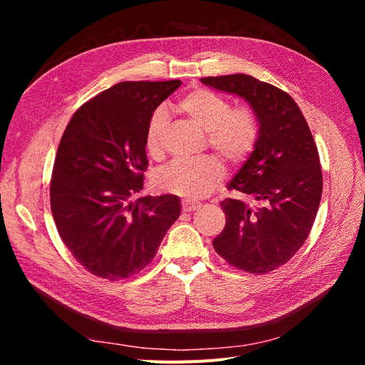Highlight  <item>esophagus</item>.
<instances>
[{
  "instance_id": "1",
  "label": "esophagus",
  "mask_w": 365,
  "mask_h": 365,
  "mask_svg": "<svg viewBox=\"0 0 365 365\" xmlns=\"http://www.w3.org/2000/svg\"><path fill=\"white\" fill-rule=\"evenodd\" d=\"M181 205H182V212H195V210L197 208V207H200V205H197L196 202H192V201H182L181 202Z\"/></svg>"
}]
</instances>
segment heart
Returning <instances> with one entry per match:
<instances>
[{"instance_id":"1","label":"heart","mask_w":365,"mask_h":365,"mask_svg":"<svg viewBox=\"0 0 365 365\" xmlns=\"http://www.w3.org/2000/svg\"><path fill=\"white\" fill-rule=\"evenodd\" d=\"M180 111L193 125L207 132L208 145L231 163L244 161L256 146L259 126L248 108L231 109L230 102L205 88H196L178 102ZM169 115L164 108L152 113L146 128V149L157 157L163 150ZM224 178V165L216 157L195 161L176 160L155 173V185L165 193L201 200L212 193Z\"/></svg>"}]
</instances>
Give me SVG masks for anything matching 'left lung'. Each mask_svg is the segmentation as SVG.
<instances>
[{
	"instance_id": "obj_1",
	"label": "left lung",
	"mask_w": 365,
	"mask_h": 365,
	"mask_svg": "<svg viewBox=\"0 0 365 365\" xmlns=\"http://www.w3.org/2000/svg\"><path fill=\"white\" fill-rule=\"evenodd\" d=\"M201 82L244 98L259 125L256 146L228 182L230 190L257 204L231 197L220 202L227 222L213 247L237 269L272 271L302 248L322 201L323 173L311 129L288 93L256 77L228 74Z\"/></svg>"
}]
</instances>
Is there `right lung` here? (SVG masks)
<instances>
[{
  "mask_svg": "<svg viewBox=\"0 0 365 365\" xmlns=\"http://www.w3.org/2000/svg\"><path fill=\"white\" fill-rule=\"evenodd\" d=\"M181 81L120 82L82 105L61 138L50 204L59 236L97 277L126 279L148 267L181 213L175 195L145 196L146 128Z\"/></svg>",
  "mask_w": 365,
  "mask_h": 365,
  "instance_id": "obj_1",
  "label": "right lung"
}]
</instances>
